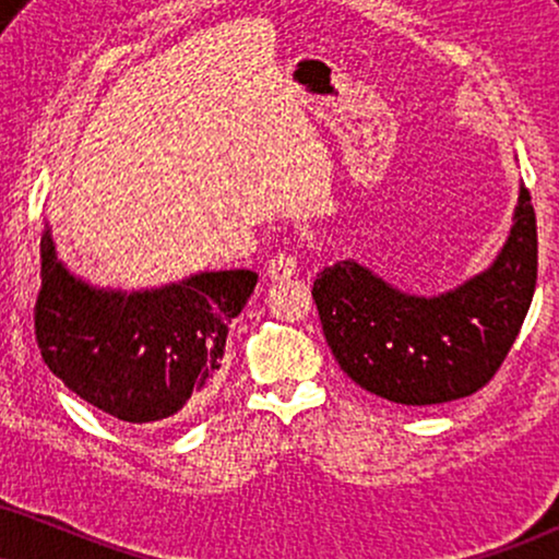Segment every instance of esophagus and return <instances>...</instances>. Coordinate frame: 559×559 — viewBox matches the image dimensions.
<instances>
[{
    "label": "esophagus",
    "instance_id": "1",
    "mask_svg": "<svg viewBox=\"0 0 559 559\" xmlns=\"http://www.w3.org/2000/svg\"><path fill=\"white\" fill-rule=\"evenodd\" d=\"M269 277L272 280H290L298 272V253L293 251H280L269 259Z\"/></svg>",
    "mask_w": 559,
    "mask_h": 559
}]
</instances>
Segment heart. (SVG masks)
Segmentation results:
<instances>
[{
	"label": "heart",
	"instance_id": "obj_1",
	"mask_svg": "<svg viewBox=\"0 0 559 559\" xmlns=\"http://www.w3.org/2000/svg\"><path fill=\"white\" fill-rule=\"evenodd\" d=\"M217 230H219V225H217Z\"/></svg>",
	"mask_w": 559,
	"mask_h": 559
}]
</instances>
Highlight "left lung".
<instances>
[{"label": "left lung", "mask_w": 559, "mask_h": 559, "mask_svg": "<svg viewBox=\"0 0 559 559\" xmlns=\"http://www.w3.org/2000/svg\"><path fill=\"white\" fill-rule=\"evenodd\" d=\"M536 215L521 186L511 236L487 272L438 298H415L355 264L313 282L323 336L370 394L406 406L477 394L511 353L536 287Z\"/></svg>", "instance_id": "obj_1"}]
</instances>
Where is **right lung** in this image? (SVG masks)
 Returning a JSON list of instances; mask_svg holds the SVG:
<instances>
[{"label": "right lung", "mask_w": 559, "mask_h": 559, "mask_svg": "<svg viewBox=\"0 0 559 559\" xmlns=\"http://www.w3.org/2000/svg\"><path fill=\"white\" fill-rule=\"evenodd\" d=\"M259 274L204 272L144 293L95 290L40 238L33 326L40 357L87 404L132 425L183 417L217 381L227 326Z\"/></svg>", "instance_id": "right-lung-1"}]
</instances>
